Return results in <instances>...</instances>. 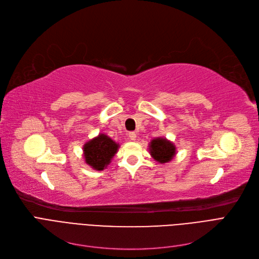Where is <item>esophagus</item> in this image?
Wrapping results in <instances>:
<instances>
[{
	"instance_id": "1",
	"label": "esophagus",
	"mask_w": 259,
	"mask_h": 259,
	"mask_svg": "<svg viewBox=\"0 0 259 259\" xmlns=\"http://www.w3.org/2000/svg\"><path fill=\"white\" fill-rule=\"evenodd\" d=\"M129 139H130V141H135V140H137V133H135V132H129Z\"/></svg>"
}]
</instances>
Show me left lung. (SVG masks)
Returning a JSON list of instances; mask_svg holds the SVG:
<instances>
[{
  "mask_svg": "<svg viewBox=\"0 0 259 259\" xmlns=\"http://www.w3.org/2000/svg\"><path fill=\"white\" fill-rule=\"evenodd\" d=\"M149 152H150L153 159L166 164L172 160L176 153V147L166 138H156L149 144Z\"/></svg>",
  "mask_w": 259,
  "mask_h": 259,
  "instance_id": "obj_1",
  "label": "left lung"
}]
</instances>
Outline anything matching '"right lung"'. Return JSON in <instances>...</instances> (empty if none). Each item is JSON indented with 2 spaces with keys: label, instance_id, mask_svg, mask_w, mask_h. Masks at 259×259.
<instances>
[{
  "label": "right lung",
  "instance_id": "add662e5",
  "mask_svg": "<svg viewBox=\"0 0 259 259\" xmlns=\"http://www.w3.org/2000/svg\"><path fill=\"white\" fill-rule=\"evenodd\" d=\"M118 147L119 145L108 135L104 133L99 134L98 137L88 141L83 147L86 164L97 171L104 170L111 162Z\"/></svg>",
  "mask_w": 259,
  "mask_h": 259
}]
</instances>
